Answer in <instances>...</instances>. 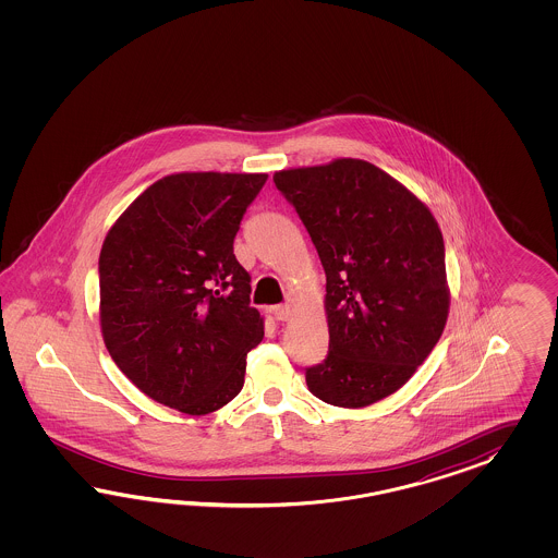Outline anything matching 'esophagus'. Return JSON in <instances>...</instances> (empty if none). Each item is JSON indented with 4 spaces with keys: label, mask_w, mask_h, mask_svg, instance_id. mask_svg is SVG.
<instances>
[{
    "label": "esophagus",
    "mask_w": 558,
    "mask_h": 558,
    "mask_svg": "<svg viewBox=\"0 0 558 558\" xmlns=\"http://www.w3.org/2000/svg\"><path fill=\"white\" fill-rule=\"evenodd\" d=\"M271 313H274V317L278 322H287V319H290V315H292V306L290 304H278V306L271 308Z\"/></svg>",
    "instance_id": "1"
}]
</instances>
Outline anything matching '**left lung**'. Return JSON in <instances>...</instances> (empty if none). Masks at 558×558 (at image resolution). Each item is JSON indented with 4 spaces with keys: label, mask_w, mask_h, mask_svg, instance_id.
<instances>
[{
    "label": "left lung",
    "mask_w": 558,
    "mask_h": 558,
    "mask_svg": "<svg viewBox=\"0 0 558 558\" xmlns=\"http://www.w3.org/2000/svg\"><path fill=\"white\" fill-rule=\"evenodd\" d=\"M274 184L319 254L329 352L304 372L325 403L368 407L401 389L446 327L450 290L429 208L362 159L282 169Z\"/></svg>",
    "instance_id": "8db88e82"
}]
</instances>
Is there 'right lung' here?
Listing matches in <instances>:
<instances>
[{"label":"right lung","mask_w":558,"mask_h":558,"mask_svg":"<svg viewBox=\"0 0 558 558\" xmlns=\"http://www.w3.org/2000/svg\"><path fill=\"white\" fill-rule=\"evenodd\" d=\"M268 173H173L147 187L101 245L104 343L153 401L206 415L243 389L264 338L252 278L233 254Z\"/></svg>","instance_id":"add662e5"}]
</instances>
